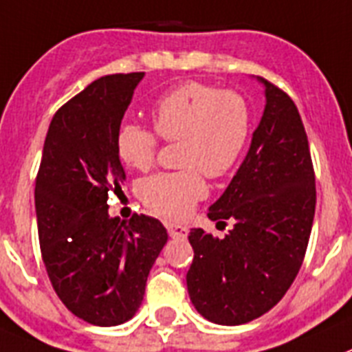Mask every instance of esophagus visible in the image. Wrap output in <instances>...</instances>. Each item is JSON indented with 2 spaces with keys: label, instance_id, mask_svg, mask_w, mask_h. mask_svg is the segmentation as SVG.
<instances>
[{
  "label": "esophagus",
  "instance_id": "esophagus-1",
  "mask_svg": "<svg viewBox=\"0 0 352 352\" xmlns=\"http://www.w3.org/2000/svg\"><path fill=\"white\" fill-rule=\"evenodd\" d=\"M166 230L170 234V237L173 239H186L188 237V228L184 225H177V223H168Z\"/></svg>",
  "mask_w": 352,
  "mask_h": 352
}]
</instances>
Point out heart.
<instances>
[{
	"label": "heart",
	"mask_w": 352,
	"mask_h": 352,
	"mask_svg": "<svg viewBox=\"0 0 352 352\" xmlns=\"http://www.w3.org/2000/svg\"><path fill=\"white\" fill-rule=\"evenodd\" d=\"M153 131L124 124L117 133V152L129 168L151 170L157 157L159 135L180 142L182 172L157 173L140 184V198L146 209L168 219L186 218L201 198L210 179L227 175L248 143L252 113L248 102L235 91L210 85L184 83L164 94L152 109Z\"/></svg>",
	"instance_id": "heart-1"
}]
</instances>
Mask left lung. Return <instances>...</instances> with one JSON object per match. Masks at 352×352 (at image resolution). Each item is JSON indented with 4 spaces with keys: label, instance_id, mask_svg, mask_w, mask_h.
Segmentation results:
<instances>
[{
    "label": "left lung",
    "instance_id": "1",
    "mask_svg": "<svg viewBox=\"0 0 352 352\" xmlns=\"http://www.w3.org/2000/svg\"><path fill=\"white\" fill-rule=\"evenodd\" d=\"M265 109L243 164L210 206L225 237L189 232L191 303L216 324L250 322L285 296L303 264L316 214V173L294 100L267 79Z\"/></svg>",
    "mask_w": 352,
    "mask_h": 352
}]
</instances>
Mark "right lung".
Masks as SVG:
<instances>
[{"mask_svg":"<svg viewBox=\"0 0 352 352\" xmlns=\"http://www.w3.org/2000/svg\"><path fill=\"white\" fill-rule=\"evenodd\" d=\"M143 72L96 79L54 113L35 209L42 261L67 310L96 326L136 314L146 278L168 241L159 219L109 218L108 195L125 180L117 133Z\"/></svg>","mask_w":352,"mask_h":352,"instance_id":"right-lung-1","label":"right lung"}]
</instances>
